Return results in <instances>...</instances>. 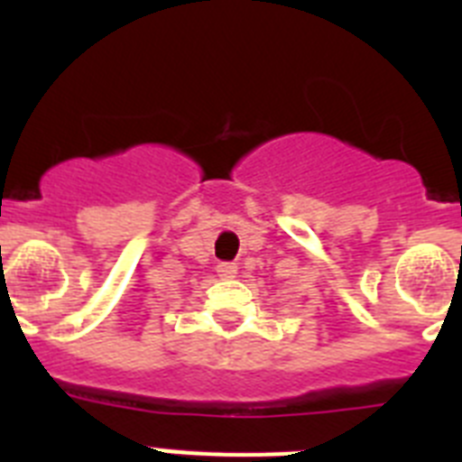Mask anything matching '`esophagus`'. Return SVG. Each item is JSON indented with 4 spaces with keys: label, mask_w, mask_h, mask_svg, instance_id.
Instances as JSON below:
<instances>
[{
    "label": "esophagus",
    "mask_w": 462,
    "mask_h": 462,
    "mask_svg": "<svg viewBox=\"0 0 462 462\" xmlns=\"http://www.w3.org/2000/svg\"><path fill=\"white\" fill-rule=\"evenodd\" d=\"M236 273H238V266L236 263H217V275L222 277V280H231V277H236Z\"/></svg>",
    "instance_id": "obj_1"
}]
</instances>
